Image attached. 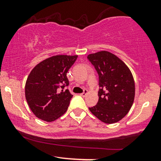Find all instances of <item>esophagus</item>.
<instances>
[{"mask_svg": "<svg viewBox=\"0 0 161 161\" xmlns=\"http://www.w3.org/2000/svg\"><path fill=\"white\" fill-rule=\"evenodd\" d=\"M87 92H88V90H85L83 92H82V93L80 94V96H81V97H86V95L87 94Z\"/></svg>", "mask_w": 161, "mask_h": 161, "instance_id": "1", "label": "esophagus"}]
</instances>
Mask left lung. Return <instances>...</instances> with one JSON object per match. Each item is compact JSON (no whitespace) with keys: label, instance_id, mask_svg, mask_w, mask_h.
I'll return each instance as SVG.
<instances>
[{"label":"left lung","instance_id":"obj_1","mask_svg":"<svg viewBox=\"0 0 161 161\" xmlns=\"http://www.w3.org/2000/svg\"><path fill=\"white\" fill-rule=\"evenodd\" d=\"M88 59L99 75V100L91 113L106 124L122 119L135 98V81L130 69L118 57L106 50L90 53Z\"/></svg>","mask_w":161,"mask_h":161}]
</instances>
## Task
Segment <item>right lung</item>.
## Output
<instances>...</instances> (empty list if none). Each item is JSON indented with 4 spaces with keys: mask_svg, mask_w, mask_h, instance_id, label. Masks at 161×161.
Instances as JSON below:
<instances>
[{
    "mask_svg": "<svg viewBox=\"0 0 161 161\" xmlns=\"http://www.w3.org/2000/svg\"><path fill=\"white\" fill-rule=\"evenodd\" d=\"M78 55H54L39 63L31 71L25 86V99L36 117L55 121L69 108L73 96L69 90L67 72Z\"/></svg>",
    "mask_w": 161,
    "mask_h": 161,
    "instance_id": "obj_1",
    "label": "right lung"
}]
</instances>
